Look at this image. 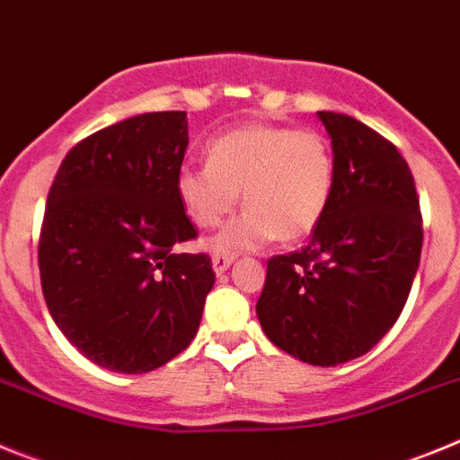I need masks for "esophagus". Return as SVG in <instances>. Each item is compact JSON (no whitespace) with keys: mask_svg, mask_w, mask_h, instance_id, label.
I'll list each match as a JSON object with an SVG mask.
<instances>
[{"mask_svg":"<svg viewBox=\"0 0 460 460\" xmlns=\"http://www.w3.org/2000/svg\"><path fill=\"white\" fill-rule=\"evenodd\" d=\"M233 260H234L233 253L218 251V253L211 255V267H214V271H217V274H223V271H226L227 267L233 265Z\"/></svg>","mask_w":460,"mask_h":460,"instance_id":"34e87169","label":"esophagus"}]
</instances>
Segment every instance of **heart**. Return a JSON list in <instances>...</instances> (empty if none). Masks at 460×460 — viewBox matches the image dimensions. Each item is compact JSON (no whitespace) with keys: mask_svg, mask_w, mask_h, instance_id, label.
I'll return each instance as SVG.
<instances>
[{"mask_svg":"<svg viewBox=\"0 0 460 460\" xmlns=\"http://www.w3.org/2000/svg\"><path fill=\"white\" fill-rule=\"evenodd\" d=\"M207 165H184L177 195L190 221L217 227L243 193L246 211L214 242L255 249L271 239L296 242L315 230L334 189V156L313 128L249 124L214 137Z\"/></svg>","mask_w":460,"mask_h":460,"instance_id":"heart-1","label":"heart"}]
</instances>
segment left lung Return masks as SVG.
Here are the masks:
<instances>
[{
	"mask_svg": "<svg viewBox=\"0 0 460 460\" xmlns=\"http://www.w3.org/2000/svg\"><path fill=\"white\" fill-rule=\"evenodd\" d=\"M334 149V189L302 251L267 260L258 320L267 339L313 367L367 355L408 302L421 211L396 145L339 112H318Z\"/></svg>",
	"mask_w": 460,
	"mask_h": 460,
	"instance_id": "left-lung-1",
	"label": "left lung"
}]
</instances>
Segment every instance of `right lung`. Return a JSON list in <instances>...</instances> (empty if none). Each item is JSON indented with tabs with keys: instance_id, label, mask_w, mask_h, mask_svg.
Masks as SVG:
<instances>
[{
	"instance_id": "1",
	"label": "right lung",
	"mask_w": 460,
	"mask_h": 460,
	"mask_svg": "<svg viewBox=\"0 0 460 460\" xmlns=\"http://www.w3.org/2000/svg\"><path fill=\"white\" fill-rule=\"evenodd\" d=\"M189 121L145 112L80 140L55 174L39 239L40 288L89 361L147 373L189 348L214 286L177 195Z\"/></svg>"
}]
</instances>
